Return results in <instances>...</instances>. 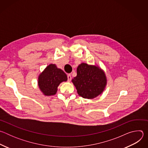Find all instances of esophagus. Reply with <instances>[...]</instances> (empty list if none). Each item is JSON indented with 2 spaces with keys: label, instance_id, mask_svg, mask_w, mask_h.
Masks as SVG:
<instances>
[{
  "label": "esophagus",
  "instance_id": "34e87169",
  "mask_svg": "<svg viewBox=\"0 0 148 148\" xmlns=\"http://www.w3.org/2000/svg\"><path fill=\"white\" fill-rule=\"evenodd\" d=\"M67 78H68V81H69V82H70L71 80V78H72L71 75L70 74H68V75H67Z\"/></svg>",
  "mask_w": 148,
  "mask_h": 148
}]
</instances>
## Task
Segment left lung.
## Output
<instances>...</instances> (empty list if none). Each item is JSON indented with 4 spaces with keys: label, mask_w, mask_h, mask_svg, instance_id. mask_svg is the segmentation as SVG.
I'll return each mask as SVG.
<instances>
[{
    "label": "left lung",
    "mask_w": 148,
    "mask_h": 148,
    "mask_svg": "<svg viewBox=\"0 0 148 148\" xmlns=\"http://www.w3.org/2000/svg\"><path fill=\"white\" fill-rule=\"evenodd\" d=\"M78 95L93 99L101 94L107 84L106 75L98 66L81 63L77 69V76L72 79Z\"/></svg>",
    "instance_id": "1"
}]
</instances>
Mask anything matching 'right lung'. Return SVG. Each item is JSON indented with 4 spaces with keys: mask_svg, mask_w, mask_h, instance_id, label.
<instances>
[{
    "mask_svg": "<svg viewBox=\"0 0 148 148\" xmlns=\"http://www.w3.org/2000/svg\"><path fill=\"white\" fill-rule=\"evenodd\" d=\"M67 81L66 74L56 64H50L42 71L38 77V87L45 95H54L60 84Z\"/></svg>",
    "mask_w": 148,
    "mask_h": 148,
    "instance_id": "1",
    "label": "right lung"
}]
</instances>
